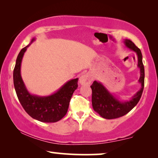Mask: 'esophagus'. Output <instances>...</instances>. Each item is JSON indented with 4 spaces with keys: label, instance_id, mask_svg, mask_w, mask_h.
I'll return each mask as SVG.
<instances>
[{
    "label": "esophagus",
    "instance_id": "esophagus-1",
    "mask_svg": "<svg viewBox=\"0 0 158 158\" xmlns=\"http://www.w3.org/2000/svg\"><path fill=\"white\" fill-rule=\"evenodd\" d=\"M92 81H93V77L91 75L89 74V73H87V74L82 75L79 79V83L82 85H90V84L92 83Z\"/></svg>",
    "mask_w": 158,
    "mask_h": 158
}]
</instances>
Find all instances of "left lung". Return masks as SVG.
<instances>
[{"label": "left lung", "instance_id": "1", "mask_svg": "<svg viewBox=\"0 0 158 158\" xmlns=\"http://www.w3.org/2000/svg\"><path fill=\"white\" fill-rule=\"evenodd\" d=\"M125 46L135 52L137 55V67L140 70L139 83L141 88L129 101H121L114 96L100 82L95 81L90 88L92 89V106L94 110L101 117L106 119L116 118L129 113L139 102L144 89V68L142 63V55L140 49L129 40H124Z\"/></svg>", "mask_w": 158, "mask_h": 158}]
</instances>
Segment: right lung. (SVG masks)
Wrapping results in <instances>:
<instances>
[{"label":"right lung","mask_w":158,"mask_h":158,"mask_svg":"<svg viewBox=\"0 0 158 158\" xmlns=\"http://www.w3.org/2000/svg\"><path fill=\"white\" fill-rule=\"evenodd\" d=\"M31 43L19 52L14 70V84L19 102L26 112L34 119L52 123L60 121L68 112L69 103L73 93L77 88L78 78L70 80L57 91L47 96H39L28 91L21 75V64L23 56Z\"/></svg>","instance_id":"obj_1"}]
</instances>
